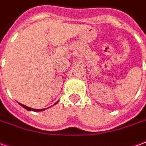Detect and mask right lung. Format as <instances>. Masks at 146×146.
I'll return each mask as SVG.
<instances>
[{
	"label": "right lung",
	"instance_id": "obj_1",
	"mask_svg": "<svg viewBox=\"0 0 146 146\" xmlns=\"http://www.w3.org/2000/svg\"><path fill=\"white\" fill-rule=\"evenodd\" d=\"M58 102H56L55 104H56ZM54 104V105H55ZM19 105L20 106H21L23 107V108H25V110H29V111H34V112H39V111H44L45 109H40V110H35V109H32V108H30V107H28L26 106H24V105H22V104H21V103H19ZM48 109V108H47Z\"/></svg>",
	"mask_w": 146,
	"mask_h": 146
}]
</instances>
